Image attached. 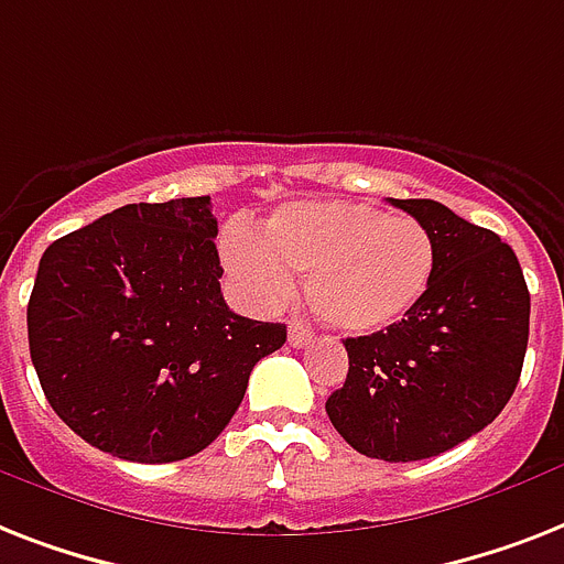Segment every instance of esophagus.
Returning a JSON list of instances; mask_svg holds the SVG:
<instances>
[{
	"instance_id": "esophagus-1",
	"label": "esophagus",
	"mask_w": 564,
	"mask_h": 564,
	"mask_svg": "<svg viewBox=\"0 0 564 564\" xmlns=\"http://www.w3.org/2000/svg\"><path fill=\"white\" fill-rule=\"evenodd\" d=\"M313 341V333L306 327H301V324H292L290 327V345L292 347H306Z\"/></svg>"
}]
</instances>
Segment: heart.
Returning a JSON list of instances; mask_svg holds the SVG:
<instances>
[{"instance_id": "heart-1", "label": "heart", "mask_w": 564, "mask_h": 564, "mask_svg": "<svg viewBox=\"0 0 564 564\" xmlns=\"http://www.w3.org/2000/svg\"><path fill=\"white\" fill-rule=\"evenodd\" d=\"M223 267L251 306L272 310L304 274L313 313L338 333L368 336L397 324L425 295L434 274L432 231L409 214L318 199L283 205L258 235L231 228Z\"/></svg>"}]
</instances>
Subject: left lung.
Segmentation results:
<instances>
[{
    "label": "left lung",
    "instance_id": "1",
    "mask_svg": "<svg viewBox=\"0 0 564 564\" xmlns=\"http://www.w3.org/2000/svg\"><path fill=\"white\" fill-rule=\"evenodd\" d=\"M434 237L432 283L405 318L345 338L327 414L356 452L391 464L443 455L496 420L519 386L530 292L516 251L434 199H393Z\"/></svg>",
    "mask_w": 564,
    "mask_h": 564
}]
</instances>
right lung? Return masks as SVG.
I'll return each instance as SVG.
<instances>
[{"mask_svg": "<svg viewBox=\"0 0 564 564\" xmlns=\"http://www.w3.org/2000/svg\"><path fill=\"white\" fill-rule=\"evenodd\" d=\"M210 196L139 203L54 240L29 301V347L57 416L112 457L173 464L217 441L283 324L219 292Z\"/></svg>", "mask_w": 564, "mask_h": 564, "instance_id": "1", "label": "right lung"}]
</instances>
